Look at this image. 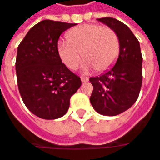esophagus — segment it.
Returning a JSON list of instances; mask_svg holds the SVG:
<instances>
[{"label": "esophagus", "instance_id": "esophagus-1", "mask_svg": "<svg viewBox=\"0 0 160 160\" xmlns=\"http://www.w3.org/2000/svg\"><path fill=\"white\" fill-rule=\"evenodd\" d=\"M80 80L82 82H87L89 80V78L88 77H80Z\"/></svg>", "mask_w": 160, "mask_h": 160}]
</instances>
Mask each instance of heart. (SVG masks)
Listing matches in <instances>:
<instances>
[{"label":"heart","mask_w":160,"mask_h":160,"mask_svg":"<svg viewBox=\"0 0 160 160\" xmlns=\"http://www.w3.org/2000/svg\"><path fill=\"white\" fill-rule=\"evenodd\" d=\"M67 37L68 40L58 42L57 50L62 62L71 70L79 66L82 55L86 58L82 66L84 71L93 68L105 71L117 60L118 38L115 31L108 27L83 24L71 30Z\"/></svg>","instance_id":"obj_1"}]
</instances>
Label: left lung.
Here are the masks:
<instances>
[{"label": "left lung", "instance_id": "8db88e82", "mask_svg": "<svg viewBox=\"0 0 160 160\" xmlns=\"http://www.w3.org/2000/svg\"><path fill=\"white\" fill-rule=\"evenodd\" d=\"M97 20L117 33L119 54L113 67L89 79L93 86L89 100L99 114L116 116L138 99L142 85V55L138 39L126 24L109 17Z\"/></svg>", "mask_w": 160, "mask_h": 160}]
</instances>
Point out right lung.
I'll use <instances>...</instances> for the list:
<instances>
[{"label":"right lung","mask_w":160,"mask_h":160,"mask_svg":"<svg viewBox=\"0 0 160 160\" xmlns=\"http://www.w3.org/2000/svg\"><path fill=\"white\" fill-rule=\"evenodd\" d=\"M76 23L44 20L34 25L18 46L16 75L24 104L44 119L66 114L71 97L81 80L59 56L57 44L61 34Z\"/></svg>","instance_id":"right-lung-1"}]
</instances>
